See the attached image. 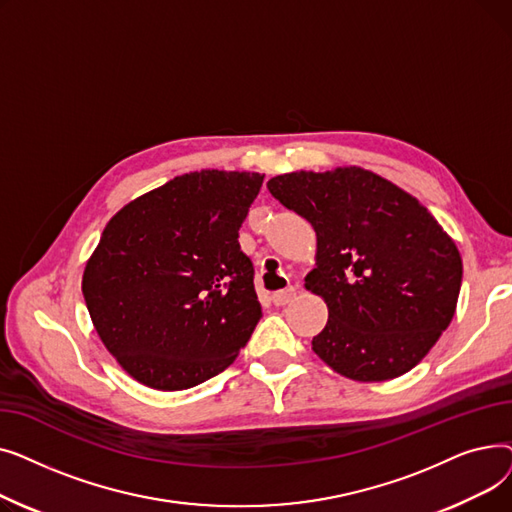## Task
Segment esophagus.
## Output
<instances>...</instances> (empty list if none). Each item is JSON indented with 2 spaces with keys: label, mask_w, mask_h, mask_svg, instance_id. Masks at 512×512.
Returning <instances> with one entry per match:
<instances>
[{
  "label": "esophagus",
  "mask_w": 512,
  "mask_h": 512,
  "mask_svg": "<svg viewBox=\"0 0 512 512\" xmlns=\"http://www.w3.org/2000/svg\"><path fill=\"white\" fill-rule=\"evenodd\" d=\"M294 297H297V288L294 286H288V288H284V290H278V292H274V297H272V301H274V305H278V307H284V305H288Z\"/></svg>",
  "instance_id": "34e87169"
}]
</instances>
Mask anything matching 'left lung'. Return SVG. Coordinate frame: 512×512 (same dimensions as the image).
I'll return each mask as SVG.
<instances>
[{
	"instance_id": "8db88e82",
	"label": "left lung",
	"mask_w": 512,
	"mask_h": 512,
	"mask_svg": "<svg viewBox=\"0 0 512 512\" xmlns=\"http://www.w3.org/2000/svg\"><path fill=\"white\" fill-rule=\"evenodd\" d=\"M267 188L317 234L305 288L328 305V324L315 355L355 382L394 380L423 361L463 280L461 253L427 207L359 166L290 172Z\"/></svg>"
}]
</instances>
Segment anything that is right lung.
<instances>
[{
    "label": "right lung",
    "mask_w": 512,
    "mask_h": 512,
    "mask_svg": "<svg viewBox=\"0 0 512 512\" xmlns=\"http://www.w3.org/2000/svg\"><path fill=\"white\" fill-rule=\"evenodd\" d=\"M257 172L201 170L126 203L83 274L93 326L139 384L176 392L234 363L261 317L238 230Z\"/></svg>",
    "instance_id": "add662e5"
}]
</instances>
